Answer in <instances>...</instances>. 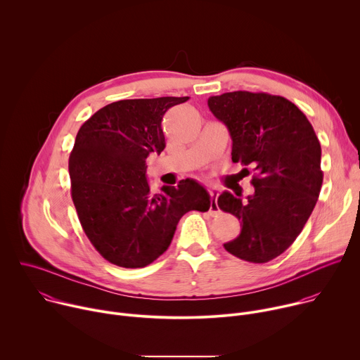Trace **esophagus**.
Returning <instances> with one entry per match:
<instances>
[{"label":"esophagus","mask_w":360,"mask_h":360,"mask_svg":"<svg viewBox=\"0 0 360 360\" xmlns=\"http://www.w3.org/2000/svg\"><path fill=\"white\" fill-rule=\"evenodd\" d=\"M218 195H219V191H218L217 188H212V189H211L212 200H211V207H210V214H211V215H217V214H219V207H218V202H217Z\"/></svg>","instance_id":"esophagus-1"}]
</instances>
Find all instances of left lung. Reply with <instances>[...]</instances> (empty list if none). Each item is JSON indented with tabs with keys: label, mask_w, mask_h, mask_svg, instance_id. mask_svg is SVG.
<instances>
[{
	"label": "left lung",
	"mask_w": 360,
	"mask_h": 360,
	"mask_svg": "<svg viewBox=\"0 0 360 360\" xmlns=\"http://www.w3.org/2000/svg\"><path fill=\"white\" fill-rule=\"evenodd\" d=\"M208 107L229 131L232 161L256 172L255 192L246 200L229 191L218 198V207L242 226L224 248L252 264L269 262L293 243L318 202L323 182L319 139L283 96L235 91L210 96Z\"/></svg>",
	"instance_id": "left-lung-1"
}]
</instances>
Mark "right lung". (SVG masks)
Listing matches in <instances>:
<instances>
[{
	"instance_id": "right-lung-1",
	"label": "right lung",
	"mask_w": 360,
	"mask_h": 360,
	"mask_svg": "<svg viewBox=\"0 0 360 360\" xmlns=\"http://www.w3.org/2000/svg\"><path fill=\"white\" fill-rule=\"evenodd\" d=\"M189 96L122 99L96 111L79 128L70 155L71 195L82 229L104 258L143 268L168 249L179 219L207 212L211 196L200 184L150 193L146 158L165 148L164 115Z\"/></svg>"
}]
</instances>
